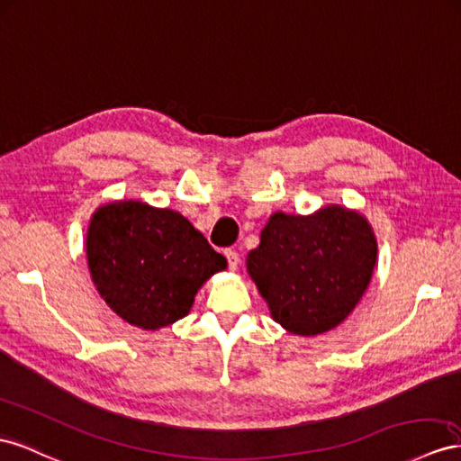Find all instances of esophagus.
Wrapping results in <instances>:
<instances>
[{
  "mask_svg": "<svg viewBox=\"0 0 461 461\" xmlns=\"http://www.w3.org/2000/svg\"><path fill=\"white\" fill-rule=\"evenodd\" d=\"M226 258H228V265H230L231 270L238 268V265H240V255H238V251L226 249Z\"/></svg>",
  "mask_w": 461,
  "mask_h": 461,
  "instance_id": "obj_1",
  "label": "esophagus"
}]
</instances>
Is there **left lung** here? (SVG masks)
I'll return each instance as SVG.
<instances>
[{"label": "left lung", "instance_id": "left-lung-1", "mask_svg": "<svg viewBox=\"0 0 461 461\" xmlns=\"http://www.w3.org/2000/svg\"><path fill=\"white\" fill-rule=\"evenodd\" d=\"M375 261L377 241L366 216L327 204L308 216L275 212L245 265L270 317L292 335L315 337L357 308Z\"/></svg>", "mask_w": 461, "mask_h": 461}]
</instances>
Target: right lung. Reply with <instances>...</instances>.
Masks as SVG:
<instances>
[{
    "label": "right lung",
    "mask_w": 461,
    "mask_h": 461,
    "mask_svg": "<svg viewBox=\"0 0 461 461\" xmlns=\"http://www.w3.org/2000/svg\"><path fill=\"white\" fill-rule=\"evenodd\" d=\"M86 255L99 296L144 331L183 320L204 282L228 268L183 214L141 200H114L93 212Z\"/></svg>",
    "instance_id": "obj_1"
}]
</instances>
